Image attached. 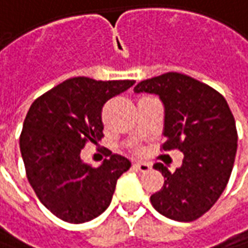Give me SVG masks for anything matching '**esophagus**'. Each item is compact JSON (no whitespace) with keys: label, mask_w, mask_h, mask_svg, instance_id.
<instances>
[{"label":"esophagus","mask_w":248,"mask_h":248,"mask_svg":"<svg viewBox=\"0 0 248 248\" xmlns=\"http://www.w3.org/2000/svg\"><path fill=\"white\" fill-rule=\"evenodd\" d=\"M134 167L137 168L138 171H141V172H148L151 170V166L148 163H144V161H138V163L134 164Z\"/></svg>","instance_id":"obj_1"}]
</instances>
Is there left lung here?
I'll list each match as a JSON object with an SVG mask.
<instances>
[{"label":"left lung","mask_w":248,"mask_h":248,"mask_svg":"<svg viewBox=\"0 0 248 248\" xmlns=\"http://www.w3.org/2000/svg\"><path fill=\"white\" fill-rule=\"evenodd\" d=\"M136 93H153L164 106V151L179 149L175 172L161 163L164 176L151 197L153 208L175 221H194L223 194L236 156L237 131L228 103L217 91L186 75L170 72L138 82Z\"/></svg>","instance_id":"8db88e82"}]
</instances>
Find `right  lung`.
Masks as SVG:
<instances>
[{"mask_svg": "<svg viewBox=\"0 0 248 248\" xmlns=\"http://www.w3.org/2000/svg\"><path fill=\"white\" fill-rule=\"evenodd\" d=\"M134 82L75 77L38 97L27 112L20 136L27 178L40 202L61 220L87 223L110 206L130 160L107 149L110 159L93 168L82 161L81 149L102 140L104 103Z\"/></svg>", "mask_w": 248, "mask_h": 248, "instance_id": "1", "label": "right lung"}]
</instances>
